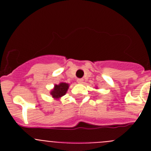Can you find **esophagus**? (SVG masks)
Returning a JSON list of instances; mask_svg holds the SVG:
<instances>
[{
    "instance_id": "34e87169",
    "label": "esophagus",
    "mask_w": 151,
    "mask_h": 151,
    "mask_svg": "<svg viewBox=\"0 0 151 151\" xmlns=\"http://www.w3.org/2000/svg\"><path fill=\"white\" fill-rule=\"evenodd\" d=\"M83 82H84L83 78H78V79H77V82H78V83H79V84L83 83Z\"/></svg>"
}]
</instances>
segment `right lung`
<instances>
[{
  "label": "right lung",
  "mask_w": 151,
  "mask_h": 151,
  "mask_svg": "<svg viewBox=\"0 0 151 151\" xmlns=\"http://www.w3.org/2000/svg\"><path fill=\"white\" fill-rule=\"evenodd\" d=\"M69 84L61 82L59 85H54V89L50 91V94L54 99H60L61 97L65 95L69 88Z\"/></svg>",
  "instance_id": "1"
}]
</instances>
